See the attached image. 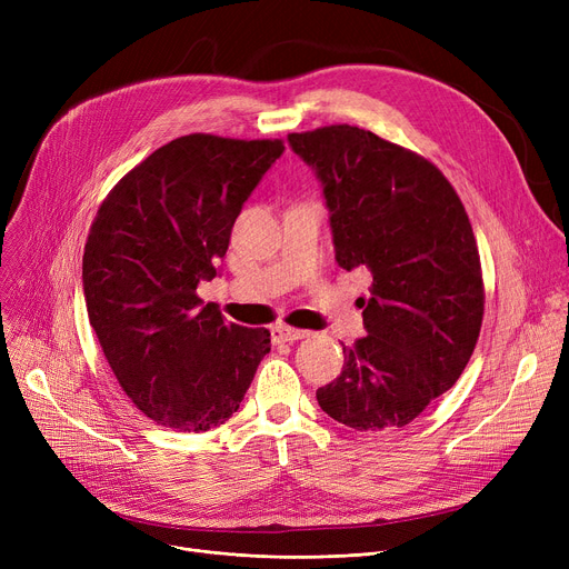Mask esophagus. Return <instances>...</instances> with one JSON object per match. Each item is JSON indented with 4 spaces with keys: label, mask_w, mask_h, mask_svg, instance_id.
<instances>
[{
    "label": "esophagus",
    "mask_w": 569,
    "mask_h": 569,
    "mask_svg": "<svg viewBox=\"0 0 569 569\" xmlns=\"http://www.w3.org/2000/svg\"><path fill=\"white\" fill-rule=\"evenodd\" d=\"M309 332L305 330H295V327H286V325H277L272 327V341L274 343H292L305 339Z\"/></svg>",
    "instance_id": "1"
}]
</instances>
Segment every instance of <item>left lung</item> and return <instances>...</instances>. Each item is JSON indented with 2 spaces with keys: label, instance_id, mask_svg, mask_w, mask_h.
I'll return each instance as SVG.
<instances>
[{
  "label": "left lung",
  "instance_id": "left-lung-1",
  "mask_svg": "<svg viewBox=\"0 0 569 569\" xmlns=\"http://www.w3.org/2000/svg\"><path fill=\"white\" fill-rule=\"evenodd\" d=\"M330 209L339 267L373 277L367 337L316 399L355 431H395L459 380L480 337L485 286L466 209L427 159L350 124L290 133Z\"/></svg>",
  "mask_w": 569,
  "mask_h": 569
}]
</instances>
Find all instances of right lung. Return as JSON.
<instances>
[{
	"instance_id": "right-lung-1",
	"label": "right lung",
	"mask_w": 569,
	"mask_h": 569,
	"mask_svg": "<svg viewBox=\"0 0 569 569\" xmlns=\"http://www.w3.org/2000/svg\"><path fill=\"white\" fill-rule=\"evenodd\" d=\"M281 140L191 133L159 147L99 207L82 256L89 325L127 397L184 433L223 425L269 352L264 327L226 322L196 295Z\"/></svg>"
}]
</instances>
